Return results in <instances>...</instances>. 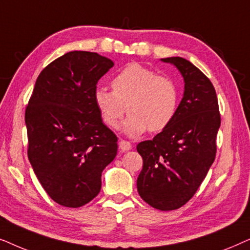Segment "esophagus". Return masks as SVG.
<instances>
[{"label": "esophagus", "mask_w": 250, "mask_h": 250, "mask_svg": "<svg viewBox=\"0 0 250 250\" xmlns=\"http://www.w3.org/2000/svg\"><path fill=\"white\" fill-rule=\"evenodd\" d=\"M118 146H119V149H121L122 151H127V150L132 149V145L128 141H126V140H121Z\"/></svg>", "instance_id": "obj_1"}]
</instances>
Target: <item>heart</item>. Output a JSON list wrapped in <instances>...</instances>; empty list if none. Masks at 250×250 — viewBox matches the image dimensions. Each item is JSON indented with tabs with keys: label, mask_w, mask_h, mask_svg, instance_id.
I'll return each instance as SVG.
<instances>
[{
	"label": "heart",
	"mask_w": 250,
	"mask_h": 250,
	"mask_svg": "<svg viewBox=\"0 0 250 250\" xmlns=\"http://www.w3.org/2000/svg\"><path fill=\"white\" fill-rule=\"evenodd\" d=\"M111 91L98 88L94 100L104 123L117 127L125 111L128 117L124 131L129 136L141 135L146 129L157 133L174 121L180 104V90L170 77L149 68L131 63L111 81Z\"/></svg>",
	"instance_id": "obj_1"
}]
</instances>
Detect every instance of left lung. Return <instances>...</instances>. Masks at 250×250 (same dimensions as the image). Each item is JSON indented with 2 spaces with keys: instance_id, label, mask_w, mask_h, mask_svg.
I'll return each mask as SVG.
<instances>
[{
  "instance_id": "1",
  "label": "left lung",
  "mask_w": 250,
  "mask_h": 250,
  "mask_svg": "<svg viewBox=\"0 0 250 250\" xmlns=\"http://www.w3.org/2000/svg\"><path fill=\"white\" fill-rule=\"evenodd\" d=\"M162 60L181 71L184 95L170 125L136 146L143 159L136 186L151 207L174 210L193 197L214 163L221 115L216 91L203 71L181 57Z\"/></svg>"
}]
</instances>
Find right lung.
Here are the masks:
<instances>
[{
  "label": "right lung",
  "instance_id": "add662e5",
  "mask_svg": "<svg viewBox=\"0 0 250 250\" xmlns=\"http://www.w3.org/2000/svg\"><path fill=\"white\" fill-rule=\"evenodd\" d=\"M112 66L95 52L63 54L41 71L26 107L28 159L61 206L77 208L97 197L102 170L117 155V136L94 100L98 81Z\"/></svg>",
  "mask_w": 250,
  "mask_h": 250
}]
</instances>
